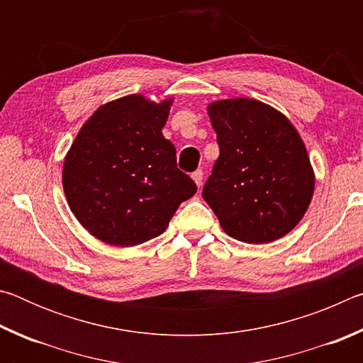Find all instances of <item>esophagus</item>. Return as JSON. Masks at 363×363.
Here are the masks:
<instances>
[{
    "mask_svg": "<svg viewBox=\"0 0 363 363\" xmlns=\"http://www.w3.org/2000/svg\"><path fill=\"white\" fill-rule=\"evenodd\" d=\"M192 179L196 184V187H201V181H203V171L196 169L192 173Z\"/></svg>",
    "mask_w": 363,
    "mask_h": 363,
    "instance_id": "34e87169",
    "label": "esophagus"
}]
</instances>
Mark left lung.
Wrapping results in <instances>:
<instances>
[{"label": "left lung", "mask_w": 363, "mask_h": 363, "mask_svg": "<svg viewBox=\"0 0 363 363\" xmlns=\"http://www.w3.org/2000/svg\"><path fill=\"white\" fill-rule=\"evenodd\" d=\"M219 158L203 199L227 235L270 243L291 232L314 195L315 174L306 145L286 116L248 97L208 106Z\"/></svg>", "instance_id": "8db88e82"}]
</instances>
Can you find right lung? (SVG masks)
Masks as SVG:
<instances>
[{
    "label": "right lung",
    "instance_id": "right-lung-1",
    "mask_svg": "<svg viewBox=\"0 0 363 363\" xmlns=\"http://www.w3.org/2000/svg\"><path fill=\"white\" fill-rule=\"evenodd\" d=\"M173 99L130 94L101 106L67 152L64 192L91 235L113 247H136L167 230L195 182L177 169L163 138Z\"/></svg>",
    "mask_w": 363,
    "mask_h": 363
}]
</instances>
